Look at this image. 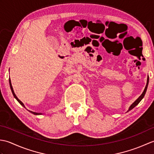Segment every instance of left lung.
<instances>
[{"mask_svg": "<svg viewBox=\"0 0 154 154\" xmlns=\"http://www.w3.org/2000/svg\"><path fill=\"white\" fill-rule=\"evenodd\" d=\"M148 83H149V78H148V80H147V84H146V87H145V89H144V91H143V92L142 93V94H141V95H140V97H139V98L138 99H137L134 103L131 106H130V108H129V110H128V111L129 110H132V109H134V108L137 104H138L140 101H141V100L143 99V97H144V95H145V94H146V90H147V88H148Z\"/></svg>", "mask_w": 154, "mask_h": 154, "instance_id": "left-lung-1", "label": "left lung"}]
</instances>
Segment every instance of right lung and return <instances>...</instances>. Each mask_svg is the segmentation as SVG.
I'll use <instances>...</instances> for the list:
<instances>
[{"instance_id": "add662e5", "label": "right lung", "mask_w": 154, "mask_h": 154, "mask_svg": "<svg viewBox=\"0 0 154 154\" xmlns=\"http://www.w3.org/2000/svg\"><path fill=\"white\" fill-rule=\"evenodd\" d=\"M9 83H10V87H11V91H12V94H13V96L14 97V98L15 99L17 100L18 101V103L21 104V105L22 106H24V107H25L24 106V104L22 103V101H20V100L18 99V97L16 96V94H15V93H14V90H13V88H12V84H11V79H9ZM30 111V110H29ZM30 112H31V113H32V114H35V115H38V114H41V113H38V112H32V111H30Z\"/></svg>"}]
</instances>
